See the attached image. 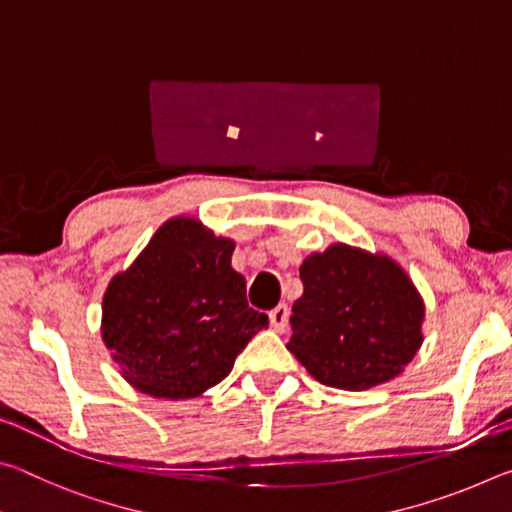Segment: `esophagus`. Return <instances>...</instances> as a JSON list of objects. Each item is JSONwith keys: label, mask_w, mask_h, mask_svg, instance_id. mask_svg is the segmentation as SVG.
Wrapping results in <instances>:
<instances>
[{"label": "esophagus", "mask_w": 512, "mask_h": 512, "mask_svg": "<svg viewBox=\"0 0 512 512\" xmlns=\"http://www.w3.org/2000/svg\"><path fill=\"white\" fill-rule=\"evenodd\" d=\"M268 318H271V327L275 332H284L289 325V307L282 302V305H277L271 314H268Z\"/></svg>", "instance_id": "1"}]
</instances>
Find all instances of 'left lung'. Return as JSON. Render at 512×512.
I'll return each mask as SVG.
<instances>
[{
  "mask_svg": "<svg viewBox=\"0 0 512 512\" xmlns=\"http://www.w3.org/2000/svg\"><path fill=\"white\" fill-rule=\"evenodd\" d=\"M300 280L287 350L320 384L368 391L420 352L424 300L391 255L336 241L305 257Z\"/></svg>",
  "mask_w": 512,
  "mask_h": 512,
  "instance_id": "left-lung-1",
  "label": "left lung"
}]
</instances>
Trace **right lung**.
Segmentation results:
<instances>
[{
	"instance_id": "right-lung-1",
	"label": "right lung",
	"mask_w": 512,
	"mask_h": 512,
	"mask_svg": "<svg viewBox=\"0 0 512 512\" xmlns=\"http://www.w3.org/2000/svg\"><path fill=\"white\" fill-rule=\"evenodd\" d=\"M232 253L235 241L180 214L112 275L101 302V339L135 391L173 402L201 397L268 325L266 314L248 307Z\"/></svg>"
}]
</instances>
